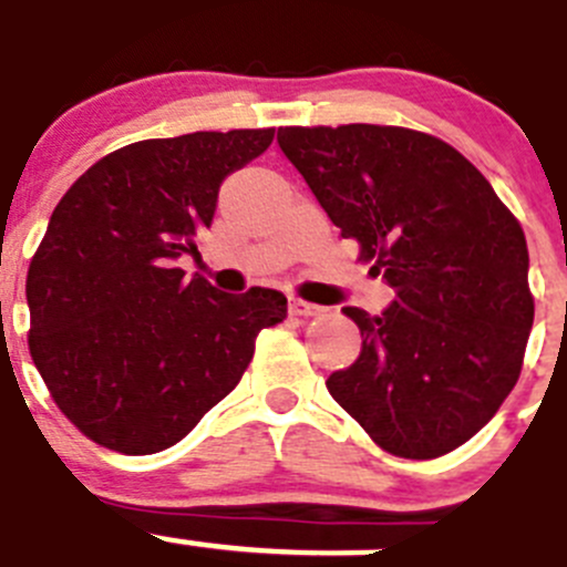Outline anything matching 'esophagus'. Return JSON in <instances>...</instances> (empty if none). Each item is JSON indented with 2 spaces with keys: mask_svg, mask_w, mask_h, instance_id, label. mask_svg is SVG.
Wrapping results in <instances>:
<instances>
[{
  "mask_svg": "<svg viewBox=\"0 0 567 567\" xmlns=\"http://www.w3.org/2000/svg\"><path fill=\"white\" fill-rule=\"evenodd\" d=\"M288 311L293 313V317H319V313H322V308H319V305H313V302H305V299H290L288 302Z\"/></svg>",
  "mask_w": 567,
  "mask_h": 567,
  "instance_id": "1",
  "label": "esophagus"
}]
</instances>
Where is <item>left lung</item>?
<instances>
[{"label":"left lung","mask_w":567,"mask_h":567,"mask_svg":"<svg viewBox=\"0 0 567 567\" xmlns=\"http://www.w3.org/2000/svg\"><path fill=\"white\" fill-rule=\"evenodd\" d=\"M282 154L393 288L379 317L342 308L357 362L328 377L371 440L433 460L488 425L534 324L528 245L491 182L436 136L391 125L279 127Z\"/></svg>","instance_id":"1"}]
</instances>
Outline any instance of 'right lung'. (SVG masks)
<instances>
[{"instance_id": "right-lung-1", "label": "right lung", "mask_w": 567, "mask_h": 567, "mask_svg": "<svg viewBox=\"0 0 567 567\" xmlns=\"http://www.w3.org/2000/svg\"><path fill=\"white\" fill-rule=\"evenodd\" d=\"M274 142L262 131H196L102 156L53 208L28 268L31 357L59 411L127 456L185 440L243 379L279 290L223 293L185 277L214 223L225 176Z\"/></svg>"}]
</instances>
